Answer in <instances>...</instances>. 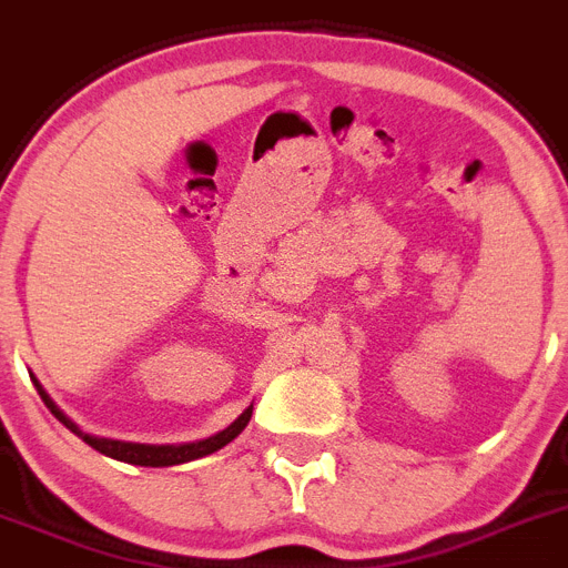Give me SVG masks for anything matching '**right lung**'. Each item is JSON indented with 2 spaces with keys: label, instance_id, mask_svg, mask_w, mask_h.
<instances>
[{
  "label": "right lung",
  "instance_id": "right-lung-1",
  "mask_svg": "<svg viewBox=\"0 0 568 568\" xmlns=\"http://www.w3.org/2000/svg\"><path fill=\"white\" fill-rule=\"evenodd\" d=\"M33 378V375H30ZM33 386L39 389L41 400H44L47 409L63 423L72 434L83 439L87 445H92L94 452L105 454V457L116 459V463H129V465H142V468H168V465H184V463H193V459L206 457V454H215L221 452L224 445H230L243 428L248 426V417H252V406L241 412L235 420L230 423L226 428H221L219 434H212V437L204 439H193V443H168V445H151V443H129V439H111V437H98V434H87L78 428V423L69 420L61 409L55 406L50 395L44 392V386L39 384V378H33Z\"/></svg>",
  "mask_w": 568,
  "mask_h": 568
}]
</instances>
